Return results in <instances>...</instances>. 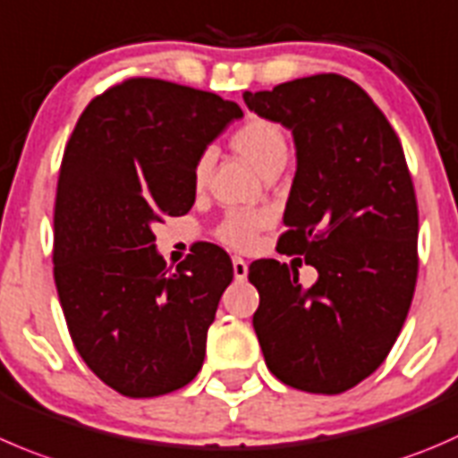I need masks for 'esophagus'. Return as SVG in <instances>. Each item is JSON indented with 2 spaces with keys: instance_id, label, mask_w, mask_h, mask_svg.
I'll return each instance as SVG.
<instances>
[{
  "instance_id": "34e87169",
  "label": "esophagus",
  "mask_w": 458,
  "mask_h": 458,
  "mask_svg": "<svg viewBox=\"0 0 458 458\" xmlns=\"http://www.w3.org/2000/svg\"><path fill=\"white\" fill-rule=\"evenodd\" d=\"M233 273L237 282H243V279L248 277V264L242 257H233Z\"/></svg>"
}]
</instances>
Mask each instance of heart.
Here are the masks:
<instances>
[{
    "mask_svg": "<svg viewBox=\"0 0 458 458\" xmlns=\"http://www.w3.org/2000/svg\"><path fill=\"white\" fill-rule=\"evenodd\" d=\"M230 145L239 157L246 158L261 176L268 172H277L286 165L288 139L282 127L270 118L250 116L233 136ZM212 170V152L199 157L192 172L194 190H203ZM270 224V215L266 210H233L216 225V237L230 248H250L255 243L257 233Z\"/></svg>",
    "mask_w": 458,
    "mask_h": 458,
    "instance_id": "obj_1",
    "label": "heart"
}]
</instances>
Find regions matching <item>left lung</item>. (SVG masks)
<instances>
[{
	"label": "left lung",
	"mask_w": 458,
	"mask_h": 458,
	"mask_svg": "<svg viewBox=\"0 0 458 458\" xmlns=\"http://www.w3.org/2000/svg\"><path fill=\"white\" fill-rule=\"evenodd\" d=\"M243 102L293 134L279 246L318 270L304 288L293 266H250L266 367L301 392H347L383 365L414 297L419 208L401 140L374 100L335 73L243 91Z\"/></svg>",
	"instance_id": "1"
}]
</instances>
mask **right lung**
I'll return each instance as SVG.
<instances>
[{
    "instance_id": "1",
    "label": "right lung",
    "mask_w": 458,
    "mask_h": 458,
    "mask_svg": "<svg viewBox=\"0 0 458 458\" xmlns=\"http://www.w3.org/2000/svg\"><path fill=\"white\" fill-rule=\"evenodd\" d=\"M242 116L215 93L131 78L93 98L66 143L57 295L82 360L123 396L170 394L201 369L233 264L210 243L167 273L152 228L192 208L199 157Z\"/></svg>"
}]
</instances>
